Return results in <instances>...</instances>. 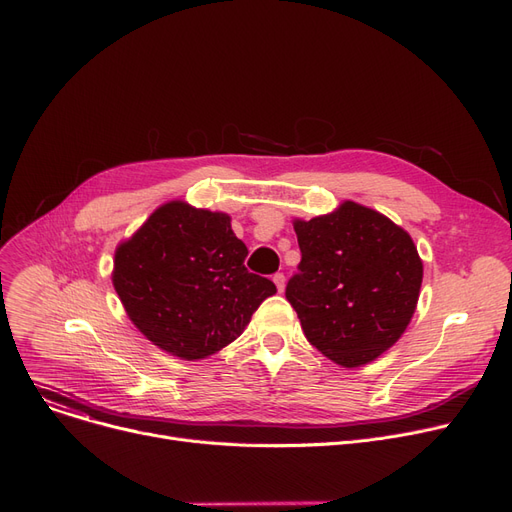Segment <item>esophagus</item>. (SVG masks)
Masks as SVG:
<instances>
[{
	"label": "esophagus",
	"mask_w": 512,
	"mask_h": 512,
	"mask_svg": "<svg viewBox=\"0 0 512 512\" xmlns=\"http://www.w3.org/2000/svg\"><path fill=\"white\" fill-rule=\"evenodd\" d=\"M272 280H274V285H276V289H278V293H282L285 291V282H287V278H285V274H274L272 276Z\"/></svg>",
	"instance_id": "obj_1"
}]
</instances>
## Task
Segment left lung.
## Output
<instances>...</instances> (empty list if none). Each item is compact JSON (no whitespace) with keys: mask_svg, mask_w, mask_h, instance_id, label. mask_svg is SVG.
Returning <instances> with one entry per match:
<instances>
[{"mask_svg":"<svg viewBox=\"0 0 512 512\" xmlns=\"http://www.w3.org/2000/svg\"><path fill=\"white\" fill-rule=\"evenodd\" d=\"M293 227L301 261L285 295L308 342L348 369L375 361L418 306V246L401 225L352 200Z\"/></svg>","mask_w":512,"mask_h":512,"instance_id":"obj_1","label":"left lung"}]
</instances>
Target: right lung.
Masks as SVG:
<instances>
[{"mask_svg": "<svg viewBox=\"0 0 512 512\" xmlns=\"http://www.w3.org/2000/svg\"><path fill=\"white\" fill-rule=\"evenodd\" d=\"M230 215L183 200L158 206L113 257L111 282L151 344L200 361L232 344L274 282L244 268Z\"/></svg>", "mask_w": 512, "mask_h": 512, "instance_id": "right-lung-1", "label": "right lung"}]
</instances>
